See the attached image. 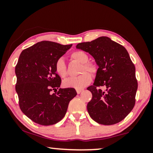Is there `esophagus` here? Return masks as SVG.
I'll use <instances>...</instances> for the list:
<instances>
[{"label":"esophagus","mask_w":153,"mask_h":153,"mask_svg":"<svg viewBox=\"0 0 153 153\" xmlns=\"http://www.w3.org/2000/svg\"><path fill=\"white\" fill-rule=\"evenodd\" d=\"M82 91H83V89H77V90H76V93H77V94H80Z\"/></svg>","instance_id":"esophagus-1"}]
</instances>
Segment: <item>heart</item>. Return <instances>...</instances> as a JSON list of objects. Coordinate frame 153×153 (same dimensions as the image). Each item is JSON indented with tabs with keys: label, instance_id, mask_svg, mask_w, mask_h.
<instances>
[{
	"label": "heart",
	"instance_id": "b5f03b06",
	"mask_svg": "<svg viewBox=\"0 0 153 153\" xmlns=\"http://www.w3.org/2000/svg\"><path fill=\"white\" fill-rule=\"evenodd\" d=\"M71 58L81 65L80 74L78 76L70 77L63 81V85L66 88H73L75 89H82L87 86L91 82L92 78L91 74L94 75L97 72V68L95 65L89 62L88 56L82 51L73 52L70 56ZM55 71L62 78H65L68 76V70L63 58H60L56 60L55 63ZM85 71L89 72V73Z\"/></svg>",
	"mask_w": 153,
	"mask_h": 153
}]
</instances>
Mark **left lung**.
I'll return each instance as SVG.
<instances>
[{"label": "left lung", "instance_id": "left-lung-1", "mask_svg": "<svg viewBox=\"0 0 153 153\" xmlns=\"http://www.w3.org/2000/svg\"><path fill=\"white\" fill-rule=\"evenodd\" d=\"M76 47L91 54L99 67L93 85L87 88L93 95L87 105L90 116L101 125L120 122L133 109L138 88L128 52L108 37L79 43Z\"/></svg>", "mask_w": 153, "mask_h": 153}]
</instances>
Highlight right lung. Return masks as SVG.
Segmentation results:
<instances>
[{"instance_id":"right-lung-1","label":"right lung","mask_w":153,"mask_h":153,"mask_svg":"<svg viewBox=\"0 0 153 153\" xmlns=\"http://www.w3.org/2000/svg\"><path fill=\"white\" fill-rule=\"evenodd\" d=\"M72 45L42 41L21 53L15 68V89L22 111L33 122L54 125L64 118L69 102L76 95L73 88L58 89L61 79L55 63ZM57 91V90H56Z\"/></svg>"}]
</instances>
